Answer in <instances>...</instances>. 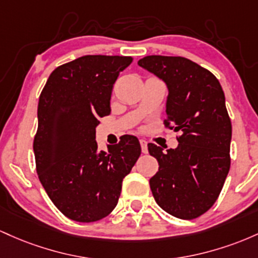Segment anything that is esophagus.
<instances>
[{
  "instance_id": "esophagus-1",
  "label": "esophagus",
  "mask_w": 258,
  "mask_h": 258,
  "mask_svg": "<svg viewBox=\"0 0 258 258\" xmlns=\"http://www.w3.org/2000/svg\"><path fill=\"white\" fill-rule=\"evenodd\" d=\"M140 145H141V150H143L144 153H147V141L145 139H140Z\"/></svg>"
}]
</instances>
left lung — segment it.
Returning <instances> with one entry per match:
<instances>
[{"label":"left lung","mask_w":258,"mask_h":258,"mask_svg":"<svg viewBox=\"0 0 258 258\" xmlns=\"http://www.w3.org/2000/svg\"><path fill=\"white\" fill-rule=\"evenodd\" d=\"M138 64L167 84L164 126L180 133L176 149L147 145L160 166L150 179L152 195L169 215L198 218L218 199L230 168L224 92L210 71L184 57L146 56Z\"/></svg>","instance_id":"8db88e82"}]
</instances>
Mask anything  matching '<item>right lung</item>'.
<instances>
[{"mask_svg": "<svg viewBox=\"0 0 258 258\" xmlns=\"http://www.w3.org/2000/svg\"><path fill=\"white\" fill-rule=\"evenodd\" d=\"M130 56L89 54L57 67L43 86L34 138L36 172L48 198L77 222H96L117 206L121 181L141 153L133 135L98 151V118L111 112L113 84Z\"/></svg>", "mask_w": 258, "mask_h": 258, "instance_id": "obj_1", "label": "right lung"}]
</instances>
